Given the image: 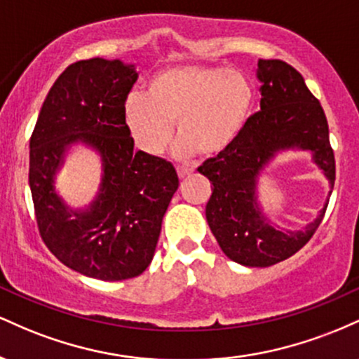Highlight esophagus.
<instances>
[{
  "instance_id": "1",
  "label": "esophagus",
  "mask_w": 359,
  "mask_h": 359,
  "mask_svg": "<svg viewBox=\"0 0 359 359\" xmlns=\"http://www.w3.org/2000/svg\"><path fill=\"white\" fill-rule=\"evenodd\" d=\"M177 175H179V179H185V177L192 175V168H187V167H177Z\"/></svg>"
}]
</instances>
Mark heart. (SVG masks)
I'll return each instance as SVG.
<instances>
[{
  "instance_id": "obj_1",
  "label": "heart",
  "mask_w": 359,
  "mask_h": 359,
  "mask_svg": "<svg viewBox=\"0 0 359 359\" xmlns=\"http://www.w3.org/2000/svg\"><path fill=\"white\" fill-rule=\"evenodd\" d=\"M253 104V88L240 74L182 65L156 74L147 96L131 94L125 121L137 147L148 155L165 150L177 125L180 155L214 158L240 138Z\"/></svg>"
}]
</instances>
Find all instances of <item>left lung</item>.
<instances>
[{"label":"left lung","instance_id":"1","mask_svg":"<svg viewBox=\"0 0 359 359\" xmlns=\"http://www.w3.org/2000/svg\"><path fill=\"white\" fill-rule=\"evenodd\" d=\"M258 79L263 84L258 113L251 114L228 151L197 168L212 184L205 205L209 228L226 257L246 266H270L297 253L314 236L329 204L304 231L283 233L269 226L257 208L255 179L275 151L312 150L332 185L336 179L327 119L300 72L280 59H259Z\"/></svg>","mask_w":359,"mask_h":359}]
</instances>
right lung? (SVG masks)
Masks as SVG:
<instances>
[{
    "label": "right lung",
    "mask_w": 359,
    "mask_h": 359,
    "mask_svg": "<svg viewBox=\"0 0 359 359\" xmlns=\"http://www.w3.org/2000/svg\"><path fill=\"white\" fill-rule=\"evenodd\" d=\"M138 79L133 65L89 59L69 65L45 97L30 138V182L39 233L69 269L100 280H126L147 270L162 219L179 189L174 165L135 151L125 102ZM82 139L105 163L102 194L84 213H71L51 179L65 147Z\"/></svg>",
    "instance_id": "add662e5"
}]
</instances>
